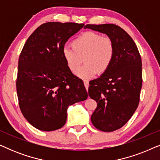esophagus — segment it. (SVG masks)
<instances>
[{
  "label": "esophagus",
  "instance_id": "obj_1",
  "mask_svg": "<svg viewBox=\"0 0 160 160\" xmlns=\"http://www.w3.org/2000/svg\"><path fill=\"white\" fill-rule=\"evenodd\" d=\"M84 84L85 86V88H86V89H87V91H88V88H89V82H88V81L84 80Z\"/></svg>",
  "mask_w": 160,
  "mask_h": 160
}]
</instances>
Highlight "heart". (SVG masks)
<instances>
[{"instance_id": "heart-1", "label": "heart", "mask_w": 160, "mask_h": 160, "mask_svg": "<svg viewBox=\"0 0 160 160\" xmlns=\"http://www.w3.org/2000/svg\"><path fill=\"white\" fill-rule=\"evenodd\" d=\"M72 48L65 47L62 54L67 67L75 72L84 60V65L76 71L82 79H89L98 73L108 71L115 57V45L112 39L95 32H83L71 43Z\"/></svg>"}]
</instances>
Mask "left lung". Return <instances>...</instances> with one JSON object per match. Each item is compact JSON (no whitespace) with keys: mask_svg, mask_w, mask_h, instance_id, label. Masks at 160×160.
Instances as JSON below:
<instances>
[{"mask_svg":"<svg viewBox=\"0 0 160 160\" xmlns=\"http://www.w3.org/2000/svg\"><path fill=\"white\" fill-rule=\"evenodd\" d=\"M106 34L115 45V57L108 71L89 82L88 94L97 102L92 123L103 132L123 127L138 108L142 87V61L134 41L126 31L113 24L87 25Z\"/></svg>","mask_w":160,"mask_h":160,"instance_id":"8db88e82","label":"left lung"}]
</instances>
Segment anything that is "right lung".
<instances>
[{"mask_svg": "<svg viewBox=\"0 0 160 160\" xmlns=\"http://www.w3.org/2000/svg\"><path fill=\"white\" fill-rule=\"evenodd\" d=\"M84 24L50 22L39 26L26 41L18 62L17 92L24 117L38 130L62 128L68 107L88 97L83 81L62 58L65 43Z\"/></svg>", "mask_w": 160, "mask_h": 160, "instance_id": "1", "label": "right lung"}]
</instances>
